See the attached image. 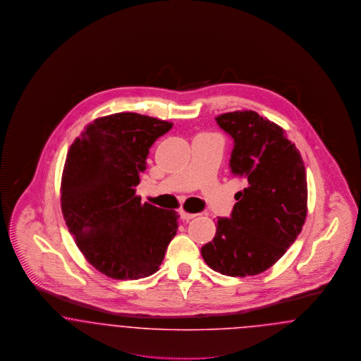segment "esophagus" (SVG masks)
<instances>
[{"label": "esophagus", "mask_w": 361, "mask_h": 361, "mask_svg": "<svg viewBox=\"0 0 361 361\" xmlns=\"http://www.w3.org/2000/svg\"><path fill=\"white\" fill-rule=\"evenodd\" d=\"M180 216L183 221H190L196 216V214H189L187 211H180Z\"/></svg>", "instance_id": "esophagus-1"}]
</instances>
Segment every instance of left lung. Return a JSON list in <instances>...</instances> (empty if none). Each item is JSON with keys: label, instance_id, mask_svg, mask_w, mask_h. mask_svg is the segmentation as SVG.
Returning a JSON list of instances; mask_svg holds the SVG:
<instances>
[{"label": "left lung", "instance_id": "obj_1", "mask_svg": "<svg viewBox=\"0 0 361 361\" xmlns=\"http://www.w3.org/2000/svg\"><path fill=\"white\" fill-rule=\"evenodd\" d=\"M234 139L230 168L246 187L230 218H219L216 233L202 247L207 265L226 276L258 275L284 256L307 215L303 159L286 131L255 111L215 118Z\"/></svg>", "mask_w": 361, "mask_h": 361}]
</instances>
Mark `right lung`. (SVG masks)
<instances>
[{
  "mask_svg": "<svg viewBox=\"0 0 361 361\" xmlns=\"http://www.w3.org/2000/svg\"><path fill=\"white\" fill-rule=\"evenodd\" d=\"M173 123L134 112L99 118L70 146L61 207L86 261L116 280L153 275L177 233L178 215L142 204L135 187L149 149Z\"/></svg>",
  "mask_w": 361,
  "mask_h": 361,
  "instance_id": "right-lung-1",
  "label": "right lung"
}]
</instances>
